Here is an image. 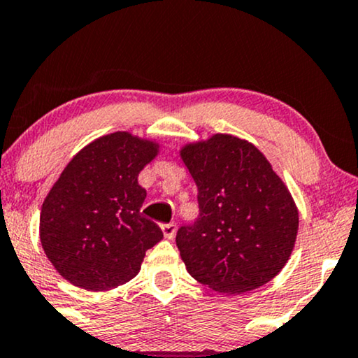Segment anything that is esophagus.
Segmentation results:
<instances>
[{
	"mask_svg": "<svg viewBox=\"0 0 358 358\" xmlns=\"http://www.w3.org/2000/svg\"><path fill=\"white\" fill-rule=\"evenodd\" d=\"M162 230H163V235H165V238L173 240V236L176 234V225L175 223H165V225H162Z\"/></svg>",
	"mask_w": 358,
	"mask_h": 358,
	"instance_id": "obj_1",
	"label": "esophagus"
}]
</instances>
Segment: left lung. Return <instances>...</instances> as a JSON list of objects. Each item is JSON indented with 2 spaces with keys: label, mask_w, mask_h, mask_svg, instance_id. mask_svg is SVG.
I'll return each mask as SVG.
<instances>
[{
  "label": "left lung",
  "mask_w": 358,
  "mask_h": 358,
  "mask_svg": "<svg viewBox=\"0 0 358 358\" xmlns=\"http://www.w3.org/2000/svg\"><path fill=\"white\" fill-rule=\"evenodd\" d=\"M200 215L176 234L188 273L222 294L270 282L294 250L299 212L264 153L247 140L213 135L183 146Z\"/></svg>",
  "instance_id": "obj_1"
}]
</instances>
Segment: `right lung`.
<instances>
[{"mask_svg":"<svg viewBox=\"0 0 358 358\" xmlns=\"http://www.w3.org/2000/svg\"><path fill=\"white\" fill-rule=\"evenodd\" d=\"M158 145L116 131L73 157L41 206L40 238L58 273L85 290H110L140 272L145 252L163 238L140 213L138 173Z\"/></svg>","mask_w":358,"mask_h":358,"instance_id":"right-lung-1","label":"right lung"}]
</instances>
